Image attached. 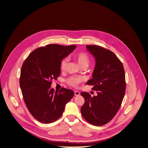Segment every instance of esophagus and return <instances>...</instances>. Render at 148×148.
<instances>
[{"instance_id": "esophagus-1", "label": "esophagus", "mask_w": 148, "mask_h": 148, "mask_svg": "<svg viewBox=\"0 0 148 148\" xmlns=\"http://www.w3.org/2000/svg\"><path fill=\"white\" fill-rule=\"evenodd\" d=\"M80 95V93L78 91H75V95L77 96H79Z\"/></svg>"}]
</instances>
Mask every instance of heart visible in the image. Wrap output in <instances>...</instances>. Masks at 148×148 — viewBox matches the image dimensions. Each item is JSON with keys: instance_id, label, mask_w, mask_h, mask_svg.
Listing matches in <instances>:
<instances>
[{"instance_id": "obj_1", "label": "heart", "mask_w": 148, "mask_h": 148, "mask_svg": "<svg viewBox=\"0 0 148 148\" xmlns=\"http://www.w3.org/2000/svg\"><path fill=\"white\" fill-rule=\"evenodd\" d=\"M75 59L77 60L80 66H88L90 63V58L87 53L83 52H79L75 56ZM68 60L65 59L60 64V68L62 70H65L66 66ZM82 82V78L80 77H71L67 79L66 82L68 84L73 87H76Z\"/></svg>"}]
</instances>
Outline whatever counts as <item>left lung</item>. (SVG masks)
I'll return each mask as SVG.
<instances>
[{"label":"left lung","mask_w":148,"mask_h":148,"mask_svg":"<svg viewBox=\"0 0 148 148\" xmlns=\"http://www.w3.org/2000/svg\"><path fill=\"white\" fill-rule=\"evenodd\" d=\"M87 50L95 59L92 79L86 82L92 85L97 95L91 97L82 92L85 103L81 112L89 123L102 126L116 115L121 105L126 89L123 65L112 51L97 45H86Z\"/></svg>","instance_id":"obj_1"}]
</instances>
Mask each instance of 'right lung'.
<instances>
[{"instance_id":"right-lung-1","label":"right lung","mask_w":148,"mask_h":148,"mask_svg":"<svg viewBox=\"0 0 148 148\" xmlns=\"http://www.w3.org/2000/svg\"><path fill=\"white\" fill-rule=\"evenodd\" d=\"M76 47L48 44L31 52L23 64L19 83L23 99L31 114L42 123L60 118L74 95L72 90L55 91L51 85L60 75L62 61Z\"/></svg>"}]
</instances>
